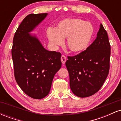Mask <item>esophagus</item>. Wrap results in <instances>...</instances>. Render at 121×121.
<instances>
[{
  "label": "esophagus",
  "mask_w": 121,
  "mask_h": 121,
  "mask_svg": "<svg viewBox=\"0 0 121 121\" xmlns=\"http://www.w3.org/2000/svg\"><path fill=\"white\" fill-rule=\"evenodd\" d=\"M61 60L62 63L63 64H64L66 61V57L64 56V55H62L61 57Z\"/></svg>",
  "instance_id": "1"
}]
</instances>
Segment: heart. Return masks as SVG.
Wrapping results in <instances>:
<instances>
[{"label":"heart","mask_w":121,"mask_h":121,"mask_svg":"<svg viewBox=\"0 0 121 121\" xmlns=\"http://www.w3.org/2000/svg\"><path fill=\"white\" fill-rule=\"evenodd\" d=\"M94 34V27L90 22L81 19L72 18L61 21L55 30L48 29L47 37L55 46L62 45L67 39L66 47L70 52L80 53L89 45Z\"/></svg>","instance_id":"1"}]
</instances>
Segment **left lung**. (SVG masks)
<instances>
[{
    "label": "left lung",
    "instance_id": "left-lung-1",
    "mask_svg": "<svg viewBox=\"0 0 121 121\" xmlns=\"http://www.w3.org/2000/svg\"><path fill=\"white\" fill-rule=\"evenodd\" d=\"M110 57L108 34L101 24L96 39L85 51L76 56H68L65 65L73 94L84 98L100 89L109 74Z\"/></svg>",
    "mask_w": 121,
    "mask_h": 121
}]
</instances>
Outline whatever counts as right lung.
Returning <instances> with one entry per match:
<instances>
[{"instance_id": "obj_1", "label": "right lung", "mask_w": 121, "mask_h": 121, "mask_svg": "<svg viewBox=\"0 0 121 121\" xmlns=\"http://www.w3.org/2000/svg\"><path fill=\"white\" fill-rule=\"evenodd\" d=\"M47 13L27 15L13 37L12 58L16 82L26 94L42 99L49 94L53 79L61 67V54L49 51L32 32Z\"/></svg>"}]
</instances>
